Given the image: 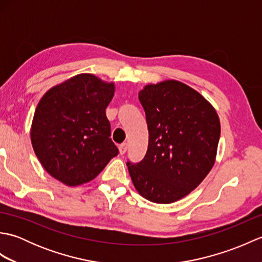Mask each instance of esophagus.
<instances>
[{
  "mask_svg": "<svg viewBox=\"0 0 262 262\" xmlns=\"http://www.w3.org/2000/svg\"><path fill=\"white\" fill-rule=\"evenodd\" d=\"M118 147H119L120 154H125L127 151V143H121Z\"/></svg>",
  "mask_w": 262,
  "mask_h": 262,
  "instance_id": "esophagus-1",
  "label": "esophagus"
}]
</instances>
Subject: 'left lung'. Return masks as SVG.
<instances>
[{"label": "left lung", "instance_id": "obj_1", "mask_svg": "<svg viewBox=\"0 0 262 262\" xmlns=\"http://www.w3.org/2000/svg\"><path fill=\"white\" fill-rule=\"evenodd\" d=\"M138 99L146 116L148 146L141 162L128 160L132 181L149 202H177L213 168L219 116L202 94L174 80L146 85Z\"/></svg>", "mask_w": 262, "mask_h": 262}]
</instances>
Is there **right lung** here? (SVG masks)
<instances>
[{
  "label": "right lung",
  "instance_id": "right-lung-1",
  "mask_svg": "<svg viewBox=\"0 0 262 262\" xmlns=\"http://www.w3.org/2000/svg\"><path fill=\"white\" fill-rule=\"evenodd\" d=\"M114 92L113 83L80 74L54 86L39 101L31 143L43 169L55 179L68 186L82 185L118 155L105 116Z\"/></svg>",
  "mask_w": 262,
  "mask_h": 262
}]
</instances>
